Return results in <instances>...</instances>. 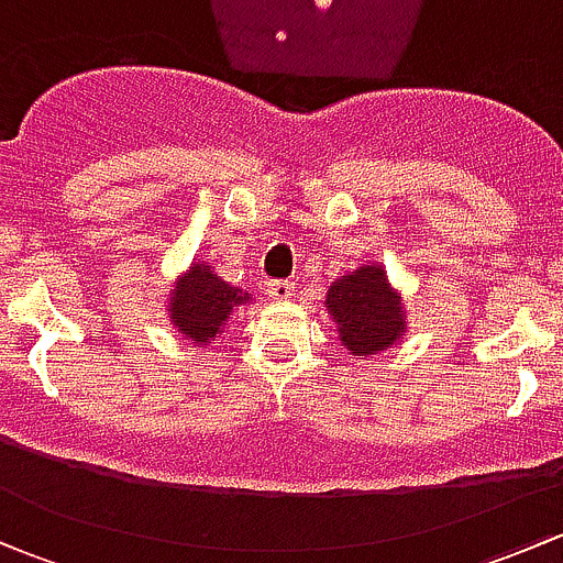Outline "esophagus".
<instances>
[{"label":"esophagus","mask_w":563,"mask_h":563,"mask_svg":"<svg viewBox=\"0 0 563 563\" xmlns=\"http://www.w3.org/2000/svg\"><path fill=\"white\" fill-rule=\"evenodd\" d=\"M294 283L291 280H272L266 283V297L272 299V302H288V299L294 297Z\"/></svg>","instance_id":"34e87169"}]
</instances>
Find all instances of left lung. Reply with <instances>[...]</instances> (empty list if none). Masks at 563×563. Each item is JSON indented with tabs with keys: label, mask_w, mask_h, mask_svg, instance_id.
<instances>
[{
	"label": "left lung",
	"mask_w": 563,
	"mask_h": 563,
	"mask_svg": "<svg viewBox=\"0 0 563 563\" xmlns=\"http://www.w3.org/2000/svg\"><path fill=\"white\" fill-rule=\"evenodd\" d=\"M327 310L338 323V334L354 356H373L397 345L406 332L402 299L389 286L387 272L365 264L338 277L327 291Z\"/></svg>",
	"instance_id": "left-lung-1"
}]
</instances>
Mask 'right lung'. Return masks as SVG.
<instances>
[{"instance_id":"add662e5","label":"right lung","mask_w":563,"mask_h":563,"mask_svg":"<svg viewBox=\"0 0 563 563\" xmlns=\"http://www.w3.org/2000/svg\"><path fill=\"white\" fill-rule=\"evenodd\" d=\"M250 299L253 297L242 294V288L220 280L212 266L196 261L185 275L176 277V286L168 294V313L181 338L196 345H207L223 332L234 308L247 305Z\"/></svg>"}]
</instances>
